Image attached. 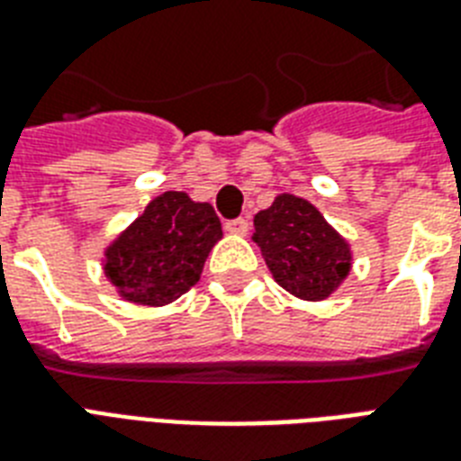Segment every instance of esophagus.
I'll return each instance as SVG.
<instances>
[{
	"instance_id": "34e87169",
	"label": "esophagus",
	"mask_w": 461,
	"mask_h": 461,
	"mask_svg": "<svg viewBox=\"0 0 461 461\" xmlns=\"http://www.w3.org/2000/svg\"><path fill=\"white\" fill-rule=\"evenodd\" d=\"M224 230L230 231V234H246V231H249V220H246V217L227 220V222H224Z\"/></svg>"
}]
</instances>
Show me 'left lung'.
Wrapping results in <instances>:
<instances>
[{
	"instance_id": "obj_1",
	"label": "left lung",
	"mask_w": 461,
	"mask_h": 461,
	"mask_svg": "<svg viewBox=\"0 0 461 461\" xmlns=\"http://www.w3.org/2000/svg\"><path fill=\"white\" fill-rule=\"evenodd\" d=\"M253 241L270 273L299 299L321 302L349 273V249L318 210L303 198L280 195L253 217Z\"/></svg>"
}]
</instances>
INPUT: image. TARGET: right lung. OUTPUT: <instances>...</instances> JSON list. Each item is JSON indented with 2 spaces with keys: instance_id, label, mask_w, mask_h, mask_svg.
Wrapping results in <instances>:
<instances>
[{
  "instance_id": "right-lung-1",
  "label": "right lung",
  "mask_w": 461,
  "mask_h": 461,
  "mask_svg": "<svg viewBox=\"0 0 461 461\" xmlns=\"http://www.w3.org/2000/svg\"><path fill=\"white\" fill-rule=\"evenodd\" d=\"M220 237L222 224L212 205L167 191L110 246L104 273L129 302L165 306L201 280Z\"/></svg>"
}]
</instances>
